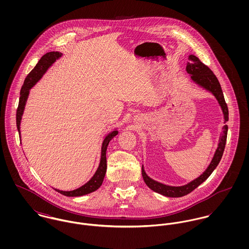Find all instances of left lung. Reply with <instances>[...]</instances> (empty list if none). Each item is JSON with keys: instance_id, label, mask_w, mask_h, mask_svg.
Wrapping results in <instances>:
<instances>
[{"instance_id": "1", "label": "left lung", "mask_w": 249, "mask_h": 249, "mask_svg": "<svg viewBox=\"0 0 249 249\" xmlns=\"http://www.w3.org/2000/svg\"><path fill=\"white\" fill-rule=\"evenodd\" d=\"M186 71L189 74H191V78L195 83H196L200 87L206 89L207 91L211 92L215 97L216 101L218 102L219 106L221 107V110L223 112L224 123H226L228 121V107L225 103L220 84H219L216 76L213 74V71H211V69L208 66L203 64L196 55H193V54H191L189 56V62L187 63ZM222 129H223V131L219 137L218 146L213 154V159H212L210 165L208 166V168L206 169V171L199 178H196L195 180H193L190 183L183 185V186H179V187L169 186V185H165V184H162L160 182H157V181L151 179L145 174L143 167L142 166V176L144 183L152 191H154L160 195H163L165 196H168V197H181V196H184L190 194L191 192H193L196 188H197L201 183H203L207 178L211 176V174L216 168V166L218 165V163L222 157L225 143H226L228 126L225 124Z\"/></svg>"}]
</instances>
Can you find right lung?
<instances>
[{
	"instance_id": "right-lung-1",
	"label": "right lung",
	"mask_w": 249,
	"mask_h": 249,
	"mask_svg": "<svg viewBox=\"0 0 249 249\" xmlns=\"http://www.w3.org/2000/svg\"><path fill=\"white\" fill-rule=\"evenodd\" d=\"M61 55H62V53H58V52L47 53L46 54H44L41 57V59L36 64V67L33 69V71L27 75V77L24 81V84L21 88V91H20L19 105H18L17 112H16V124H17V129H18L20 137H21V134H20L21 119H22V115H23V112L25 109L29 94H30V89L36 85V82L43 76V74L48 70V68L50 66H52V64L56 59H58ZM117 134H118V131L113 130L105 138L103 145H102V155H101V162H100L99 168H98L97 172L95 173V175L93 176V178H91L86 184H84L83 186L79 187L78 189H75L72 191H60L57 189H54V190L66 196H81L90 194V193L98 190L102 186L104 178L106 177V173H107V145L112 140V138L115 137Z\"/></svg>"
}]
</instances>
